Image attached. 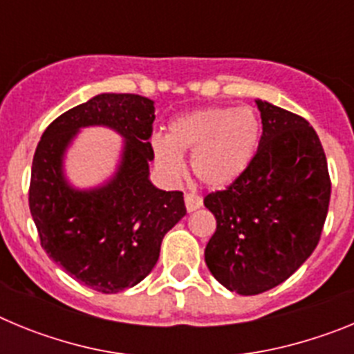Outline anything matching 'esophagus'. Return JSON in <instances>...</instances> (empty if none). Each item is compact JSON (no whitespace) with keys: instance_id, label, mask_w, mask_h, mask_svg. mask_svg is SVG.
<instances>
[{"instance_id":"1","label":"esophagus","mask_w":354,"mask_h":354,"mask_svg":"<svg viewBox=\"0 0 354 354\" xmlns=\"http://www.w3.org/2000/svg\"><path fill=\"white\" fill-rule=\"evenodd\" d=\"M184 202H186L187 212H193L196 211V209L202 207V198L196 195H192V193H186V195H184Z\"/></svg>"}]
</instances>
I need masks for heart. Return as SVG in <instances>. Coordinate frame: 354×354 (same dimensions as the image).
Listing matches in <instances>:
<instances>
[{"label": "heart", "mask_w": 354, "mask_h": 354, "mask_svg": "<svg viewBox=\"0 0 354 354\" xmlns=\"http://www.w3.org/2000/svg\"><path fill=\"white\" fill-rule=\"evenodd\" d=\"M261 140V120L252 108H204L179 115L168 124L167 136L150 140L161 174L179 179L184 154H192L200 183L223 189L245 174Z\"/></svg>", "instance_id": "b5f03b06"}]
</instances>
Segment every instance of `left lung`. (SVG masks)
Masks as SVG:
<instances>
[{"label":"left lung","mask_w":354,"mask_h":354,"mask_svg":"<svg viewBox=\"0 0 354 354\" xmlns=\"http://www.w3.org/2000/svg\"><path fill=\"white\" fill-rule=\"evenodd\" d=\"M255 104L262 118L257 154L236 183L204 198L216 218L205 264L225 289L241 296L280 286L310 257L331 193L314 127L268 101Z\"/></svg>","instance_id":"obj_1"}]
</instances>
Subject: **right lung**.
I'll list each match as a JSON object with an SVG mask.
<instances>
[{"mask_svg": "<svg viewBox=\"0 0 354 354\" xmlns=\"http://www.w3.org/2000/svg\"><path fill=\"white\" fill-rule=\"evenodd\" d=\"M154 101L134 93H99L56 118L37 145L30 211L49 257L77 282L104 294L140 283L154 270L165 234L186 214L180 192L150 180ZM106 127L124 142L108 180L74 187L64 171L81 129Z\"/></svg>", "mask_w": 354, "mask_h": 354, "instance_id": "add662e5", "label": "right lung"}]
</instances>
